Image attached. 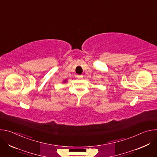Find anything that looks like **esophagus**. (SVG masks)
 <instances>
[{"mask_svg":"<svg viewBox=\"0 0 157 157\" xmlns=\"http://www.w3.org/2000/svg\"><path fill=\"white\" fill-rule=\"evenodd\" d=\"M82 77H83L82 75H77V78L79 79H81V78H82Z\"/></svg>","mask_w":157,"mask_h":157,"instance_id":"obj_1","label":"esophagus"}]
</instances>
